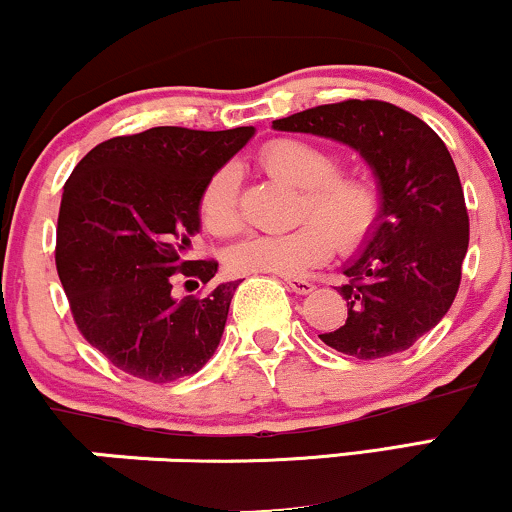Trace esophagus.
<instances>
[{"label":"esophagus","instance_id":"34e87169","mask_svg":"<svg viewBox=\"0 0 512 512\" xmlns=\"http://www.w3.org/2000/svg\"><path fill=\"white\" fill-rule=\"evenodd\" d=\"M284 281H286V286H289L293 293H298V296H305V293H310V291L315 289L313 281L298 279V276H284Z\"/></svg>","mask_w":512,"mask_h":512}]
</instances>
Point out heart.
Segmentation results:
<instances>
[{
  "instance_id": "b5f03b06",
  "label": "heart",
  "mask_w": 512,
  "mask_h": 512,
  "mask_svg": "<svg viewBox=\"0 0 512 512\" xmlns=\"http://www.w3.org/2000/svg\"><path fill=\"white\" fill-rule=\"evenodd\" d=\"M262 166L269 173L303 187L301 226L286 233H252L228 252L236 274L296 276L332 255L334 245L354 252L366 245L383 216V192L366 173L339 170V156L330 146L301 137H279L262 146ZM199 219L214 236L240 231L238 170L223 166L199 195Z\"/></svg>"
}]
</instances>
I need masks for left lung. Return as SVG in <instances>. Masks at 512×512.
I'll use <instances>...</instances> for the list:
<instances>
[{
  "label": "left lung",
  "instance_id": "left-lung-1",
  "mask_svg": "<svg viewBox=\"0 0 512 512\" xmlns=\"http://www.w3.org/2000/svg\"><path fill=\"white\" fill-rule=\"evenodd\" d=\"M274 129L354 146L383 192L368 248L344 269L349 281L339 293L349 317L320 339L361 361L407 351L450 310L469 245L462 182L443 139L416 115L373 98L317 105L274 120Z\"/></svg>",
  "mask_w": 512,
  "mask_h": 512
}]
</instances>
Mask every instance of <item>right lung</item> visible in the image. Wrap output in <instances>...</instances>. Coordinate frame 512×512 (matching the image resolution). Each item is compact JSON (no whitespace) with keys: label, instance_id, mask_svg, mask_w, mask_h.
<instances>
[{"label":"right lung","instance_id":"add662e5","mask_svg":"<svg viewBox=\"0 0 512 512\" xmlns=\"http://www.w3.org/2000/svg\"><path fill=\"white\" fill-rule=\"evenodd\" d=\"M151 127L98 144L64 182L55 264L76 330L122 373L173 383L221 342L238 281L211 284L219 262L190 260L199 195L252 137ZM175 283L202 285L175 299Z\"/></svg>","mask_w":512,"mask_h":512}]
</instances>
